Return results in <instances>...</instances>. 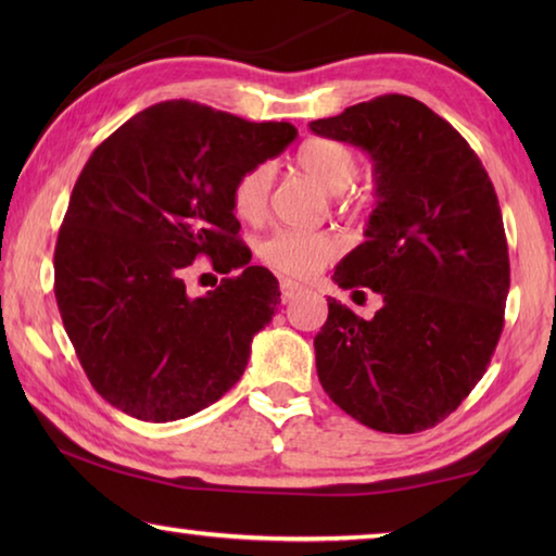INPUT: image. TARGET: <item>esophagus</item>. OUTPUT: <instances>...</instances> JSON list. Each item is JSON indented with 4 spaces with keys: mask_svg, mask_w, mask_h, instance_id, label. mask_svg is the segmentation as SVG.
I'll return each mask as SVG.
<instances>
[{
    "mask_svg": "<svg viewBox=\"0 0 556 556\" xmlns=\"http://www.w3.org/2000/svg\"><path fill=\"white\" fill-rule=\"evenodd\" d=\"M279 291H281V301H285V304H287V301H291L296 294H301V287L296 285V281H291V279H281Z\"/></svg>",
    "mask_w": 556,
    "mask_h": 556,
    "instance_id": "esophagus-1",
    "label": "esophagus"
}]
</instances>
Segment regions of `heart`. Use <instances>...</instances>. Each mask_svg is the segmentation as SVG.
<instances>
[{
  "mask_svg": "<svg viewBox=\"0 0 556 556\" xmlns=\"http://www.w3.org/2000/svg\"><path fill=\"white\" fill-rule=\"evenodd\" d=\"M296 164L301 172L314 176L326 191L333 193L338 205H353L351 186L357 178V156L348 144L336 139H308L299 147ZM271 186H275V168L271 164H252L235 178L230 191L232 213L242 223H260L267 218ZM338 252L341 242L326 230H291L279 228L269 232L257 244V255L279 275L306 279L328 265Z\"/></svg>",
  "mask_w": 556,
  "mask_h": 556,
  "instance_id": "b5f03b06",
  "label": "heart"
}]
</instances>
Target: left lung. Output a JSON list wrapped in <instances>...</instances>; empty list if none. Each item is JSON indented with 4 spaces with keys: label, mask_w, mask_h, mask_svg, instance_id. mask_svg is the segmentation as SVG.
I'll use <instances>...</instances> for the list:
<instances>
[{
    "label": "left lung",
    "mask_w": 556,
    "mask_h": 556,
    "mask_svg": "<svg viewBox=\"0 0 556 556\" xmlns=\"http://www.w3.org/2000/svg\"><path fill=\"white\" fill-rule=\"evenodd\" d=\"M365 149L378 205L341 260L343 289L382 296L370 321L328 299L316 370L338 407L384 434H417L458 409L495 353L510 257L493 181L458 131L407 96H380L312 122Z\"/></svg>",
    "instance_id": "left-lung-1"
}]
</instances>
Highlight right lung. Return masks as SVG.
Masks as SVG:
<instances>
[{
    "label": "right lung",
    "instance_id": "right-lung-1",
    "mask_svg": "<svg viewBox=\"0 0 556 556\" xmlns=\"http://www.w3.org/2000/svg\"><path fill=\"white\" fill-rule=\"evenodd\" d=\"M289 122H248L191 100L137 112L90 154L55 242V301L92 388L142 421L191 417L240 380L279 281L250 267L235 178L294 142ZM230 276L187 296L195 258Z\"/></svg>",
    "mask_w": 556,
    "mask_h": 556
}]
</instances>
